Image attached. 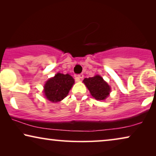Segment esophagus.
Here are the masks:
<instances>
[{"label":"esophagus","mask_w":156,"mask_h":156,"mask_svg":"<svg viewBox=\"0 0 156 156\" xmlns=\"http://www.w3.org/2000/svg\"><path fill=\"white\" fill-rule=\"evenodd\" d=\"M83 77H84V74H78V75H77V78H78L79 80H82Z\"/></svg>","instance_id":"34e87169"}]
</instances>
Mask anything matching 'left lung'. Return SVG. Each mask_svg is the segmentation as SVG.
Instances as JSON below:
<instances>
[{"label": "left lung", "mask_w": 156, "mask_h": 156, "mask_svg": "<svg viewBox=\"0 0 156 156\" xmlns=\"http://www.w3.org/2000/svg\"><path fill=\"white\" fill-rule=\"evenodd\" d=\"M83 82L90 91L91 95L95 99L99 101L104 100L109 95L111 87L100 75L85 78Z\"/></svg>", "instance_id": "obj_1"}]
</instances>
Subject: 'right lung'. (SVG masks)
Returning a JSON list of instances; mask_svg holds the SVG:
<instances>
[{
	"label": "right lung",
	"mask_w": 156,
	"mask_h": 156,
	"mask_svg": "<svg viewBox=\"0 0 156 156\" xmlns=\"http://www.w3.org/2000/svg\"><path fill=\"white\" fill-rule=\"evenodd\" d=\"M74 80L69 74L57 73L47 81L44 86V94L49 101L59 102L67 97Z\"/></svg>",
	"instance_id": "right-lung-1"
}]
</instances>
